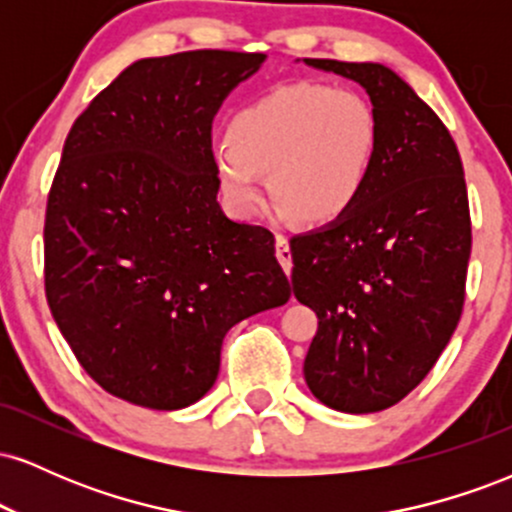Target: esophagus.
<instances>
[{"label": "esophagus", "instance_id": "obj_1", "mask_svg": "<svg viewBox=\"0 0 512 512\" xmlns=\"http://www.w3.org/2000/svg\"><path fill=\"white\" fill-rule=\"evenodd\" d=\"M276 260H279L281 267H284L286 274H291L293 260H291V250H289V240L284 236H276Z\"/></svg>", "mask_w": 512, "mask_h": 512}]
</instances>
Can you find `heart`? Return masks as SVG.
Here are the masks:
<instances>
[{
    "label": "heart",
    "instance_id": "heart-1",
    "mask_svg": "<svg viewBox=\"0 0 512 512\" xmlns=\"http://www.w3.org/2000/svg\"><path fill=\"white\" fill-rule=\"evenodd\" d=\"M380 151V122L361 93L325 84L279 86L240 108L214 166L223 199L240 219H255L264 178L279 216L334 223L361 202Z\"/></svg>",
    "mask_w": 512,
    "mask_h": 512
}]
</instances>
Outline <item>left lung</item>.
Masks as SVG:
<instances>
[{
  "mask_svg": "<svg viewBox=\"0 0 512 512\" xmlns=\"http://www.w3.org/2000/svg\"><path fill=\"white\" fill-rule=\"evenodd\" d=\"M303 62L366 88L380 122L361 202L291 238L293 293L317 315L305 383L330 409L373 414L426 378L460 322L472 252L467 185L450 132L390 67Z\"/></svg>",
  "mask_w": 512,
  "mask_h": 512,
  "instance_id": "1",
  "label": "left lung"
}]
</instances>
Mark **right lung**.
Listing matches in <instances>:
<instances>
[{
    "instance_id": "1",
    "label": "right lung",
    "mask_w": 512,
    "mask_h": 512,
    "mask_svg": "<svg viewBox=\"0 0 512 512\" xmlns=\"http://www.w3.org/2000/svg\"><path fill=\"white\" fill-rule=\"evenodd\" d=\"M264 60H139L69 129L45 211V296L76 361L125 402H199L226 332L289 301L272 233L216 202L211 122Z\"/></svg>"
}]
</instances>
